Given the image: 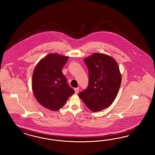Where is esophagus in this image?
<instances>
[{"instance_id":"1","label":"esophagus","mask_w":155,"mask_h":155,"mask_svg":"<svg viewBox=\"0 0 155 155\" xmlns=\"http://www.w3.org/2000/svg\"><path fill=\"white\" fill-rule=\"evenodd\" d=\"M75 93H78V92H79V87H78V88H75Z\"/></svg>"}]
</instances>
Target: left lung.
<instances>
[{
  "label": "left lung",
  "mask_w": 155,
  "mask_h": 155,
  "mask_svg": "<svg viewBox=\"0 0 155 155\" xmlns=\"http://www.w3.org/2000/svg\"><path fill=\"white\" fill-rule=\"evenodd\" d=\"M84 61L88 69V85L79 96L94 112L109 107L119 91L121 75L118 64L108 55L95 53Z\"/></svg>",
  "instance_id": "1"
}]
</instances>
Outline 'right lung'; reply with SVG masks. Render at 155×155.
I'll use <instances>...</instances> for the list:
<instances>
[{
	"label": "right lung",
	"mask_w": 155,
	"mask_h": 155,
	"mask_svg": "<svg viewBox=\"0 0 155 155\" xmlns=\"http://www.w3.org/2000/svg\"><path fill=\"white\" fill-rule=\"evenodd\" d=\"M68 57L50 53L41 59L35 68L32 77V89L41 105L57 111L75 93L69 87L62 68Z\"/></svg>",
	"instance_id": "add662e5"
}]
</instances>
